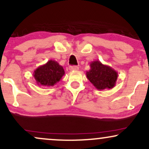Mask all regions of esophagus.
Here are the masks:
<instances>
[{
	"instance_id": "34e87169",
	"label": "esophagus",
	"mask_w": 149,
	"mask_h": 149,
	"mask_svg": "<svg viewBox=\"0 0 149 149\" xmlns=\"http://www.w3.org/2000/svg\"><path fill=\"white\" fill-rule=\"evenodd\" d=\"M78 69H79L78 66H69V70L71 71H78Z\"/></svg>"
}]
</instances>
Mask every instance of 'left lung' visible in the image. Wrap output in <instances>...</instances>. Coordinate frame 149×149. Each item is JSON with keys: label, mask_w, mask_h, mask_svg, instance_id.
<instances>
[{"label": "left lung", "mask_w": 149, "mask_h": 149, "mask_svg": "<svg viewBox=\"0 0 149 149\" xmlns=\"http://www.w3.org/2000/svg\"><path fill=\"white\" fill-rule=\"evenodd\" d=\"M90 69L87 71L86 76L95 88L102 90L114 88L118 76L116 70L99 60L90 62Z\"/></svg>", "instance_id": "obj_1"}]
</instances>
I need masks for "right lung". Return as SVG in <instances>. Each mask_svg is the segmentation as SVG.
<instances>
[{"mask_svg": "<svg viewBox=\"0 0 149 149\" xmlns=\"http://www.w3.org/2000/svg\"><path fill=\"white\" fill-rule=\"evenodd\" d=\"M62 66L57 61L49 60L47 63L38 66L33 71V76L36 83L40 86H54L64 75Z\"/></svg>", "mask_w": 149, "mask_h": 149, "instance_id": "add662e5", "label": "right lung"}]
</instances>
